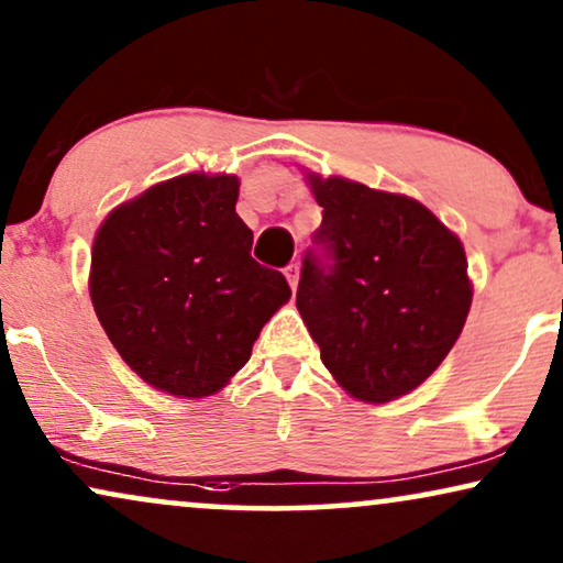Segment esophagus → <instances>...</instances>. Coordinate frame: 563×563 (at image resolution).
I'll list each match as a JSON object with an SVG mask.
<instances>
[{
    "label": "esophagus",
    "instance_id": "esophagus-1",
    "mask_svg": "<svg viewBox=\"0 0 563 563\" xmlns=\"http://www.w3.org/2000/svg\"><path fill=\"white\" fill-rule=\"evenodd\" d=\"M286 277H288V283H290V288H298V280H301V267L298 265H288L286 267Z\"/></svg>",
    "mask_w": 563,
    "mask_h": 563
}]
</instances>
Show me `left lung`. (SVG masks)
<instances>
[{"instance_id":"8db88e82","label":"left lung","mask_w":563,"mask_h":563,"mask_svg":"<svg viewBox=\"0 0 563 563\" xmlns=\"http://www.w3.org/2000/svg\"><path fill=\"white\" fill-rule=\"evenodd\" d=\"M322 208L296 306L334 382L361 402L412 393L457 343L473 303L465 246L418 199L306 174Z\"/></svg>"}]
</instances>
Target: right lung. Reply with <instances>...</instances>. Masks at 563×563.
<instances>
[{
  "label": "right lung",
  "mask_w": 563,
  "mask_h": 563,
  "mask_svg": "<svg viewBox=\"0 0 563 563\" xmlns=\"http://www.w3.org/2000/svg\"><path fill=\"white\" fill-rule=\"evenodd\" d=\"M239 176L184 174L113 208L90 252V301L124 364L187 400L220 393L288 303L277 269L252 260Z\"/></svg>",
  "instance_id": "right-lung-1"
}]
</instances>
